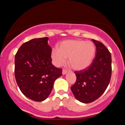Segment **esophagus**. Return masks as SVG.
<instances>
[{
    "label": "esophagus",
    "mask_w": 125,
    "mask_h": 125,
    "mask_svg": "<svg viewBox=\"0 0 125 125\" xmlns=\"http://www.w3.org/2000/svg\"><path fill=\"white\" fill-rule=\"evenodd\" d=\"M67 73V71L66 69H63V71H62V73H63V74H66Z\"/></svg>",
    "instance_id": "esophagus-1"
}]
</instances>
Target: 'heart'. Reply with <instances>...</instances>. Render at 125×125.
Here are the masks:
<instances>
[{
    "label": "heart",
    "mask_w": 125,
    "mask_h": 125,
    "mask_svg": "<svg viewBox=\"0 0 125 125\" xmlns=\"http://www.w3.org/2000/svg\"><path fill=\"white\" fill-rule=\"evenodd\" d=\"M95 54V47L92 42L67 40L58 44V50L53 49L51 57L54 64L61 66L68 58V64L76 71L87 68Z\"/></svg>",
    "instance_id": "b5f03b06"
}]
</instances>
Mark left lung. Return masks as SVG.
Wrapping results in <instances>:
<instances>
[{"label": "left lung", "instance_id": "left-lung-1", "mask_svg": "<svg viewBox=\"0 0 125 125\" xmlns=\"http://www.w3.org/2000/svg\"><path fill=\"white\" fill-rule=\"evenodd\" d=\"M96 47V54L87 68L75 71V83L71 86L74 97L84 104L98 99L109 84L112 75V57L106 47L99 41L92 39Z\"/></svg>", "mask_w": 125, "mask_h": 125}]
</instances>
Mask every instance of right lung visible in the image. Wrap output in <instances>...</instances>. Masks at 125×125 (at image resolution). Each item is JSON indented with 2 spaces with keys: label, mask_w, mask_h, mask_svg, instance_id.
Returning a JSON list of instances; mask_svg holds the SVG:
<instances>
[{
  "label": "right lung",
  "mask_w": 125,
  "mask_h": 125,
  "mask_svg": "<svg viewBox=\"0 0 125 125\" xmlns=\"http://www.w3.org/2000/svg\"><path fill=\"white\" fill-rule=\"evenodd\" d=\"M48 38L33 39L24 43L15 58L16 81L24 95L36 102L49 96L54 82L62 69L52 63V49Z\"/></svg>",
  "instance_id": "1"
}]
</instances>
